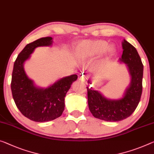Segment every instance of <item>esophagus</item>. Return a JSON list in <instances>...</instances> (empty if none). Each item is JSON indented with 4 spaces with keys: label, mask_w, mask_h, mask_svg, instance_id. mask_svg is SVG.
Returning a JSON list of instances; mask_svg holds the SVG:
<instances>
[{
    "label": "esophagus",
    "mask_w": 154,
    "mask_h": 154,
    "mask_svg": "<svg viewBox=\"0 0 154 154\" xmlns=\"http://www.w3.org/2000/svg\"><path fill=\"white\" fill-rule=\"evenodd\" d=\"M79 79L80 80V81L85 82V75L84 74L80 75L79 77Z\"/></svg>",
    "instance_id": "1"
}]
</instances>
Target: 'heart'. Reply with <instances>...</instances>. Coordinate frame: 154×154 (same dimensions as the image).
<instances>
[{
  "label": "heart",
  "instance_id": "b5f03b06",
  "mask_svg": "<svg viewBox=\"0 0 154 154\" xmlns=\"http://www.w3.org/2000/svg\"><path fill=\"white\" fill-rule=\"evenodd\" d=\"M108 43L103 40L96 41H85L80 42L77 47V54L80 58L82 60L91 59L99 56L105 52L108 47ZM113 47H109L106 51V56L102 62H106L114 54Z\"/></svg>",
  "mask_w": 154,
  "mask_h": 154
}]
</instances>
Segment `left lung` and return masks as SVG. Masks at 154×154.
I'll use <instances>...</instances> for the list:
<instances>
[{"label":"left lung","instance_id":"1","mask_svg":"<svg viewBox=\"0 0 154 154\" xmlns=\"http://www.w3.org/2000/svg\"><path fill=\"white\" fill-rule=\"evenodd\" d=\"M121 62L127 64L131 76L130 86L120 100H109L98 91L87 87L89 109L94 117L109 122H117L130 116L140 102L143 91V65L135 47L124 40Z\"/></svg>","mask_w":154,"mask_h":154}]
</instances>
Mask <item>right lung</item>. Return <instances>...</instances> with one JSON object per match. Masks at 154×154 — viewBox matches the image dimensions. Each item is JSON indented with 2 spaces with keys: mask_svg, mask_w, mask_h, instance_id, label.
Segmentation results:
<instances>
[{
  "mask_svg": "<svg viewBox=\"0 0 154 154\" xmlns=\"http://www.w3.org/2000/svg\"><path fill=\"white\" fill-rule=\"evenodd\" d=\"M52 38H41L27 44L16 58L11 76V89L16 107L23 116L35 122H43L60 117L65 109V97L76 74L63 78L48 88L34 86L25 74L23 63L29 58L34 49L49 46Z\"/></svg>",
  "mask_w": 154,
  "mask_h": 154,
  "instance_id": "right-lung-1",
  "label": "right lung"
}]
</instances>
